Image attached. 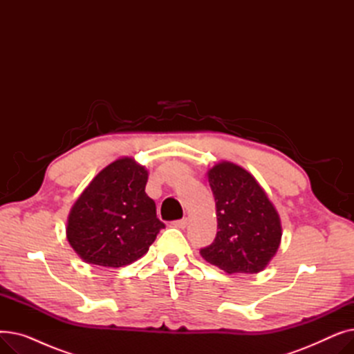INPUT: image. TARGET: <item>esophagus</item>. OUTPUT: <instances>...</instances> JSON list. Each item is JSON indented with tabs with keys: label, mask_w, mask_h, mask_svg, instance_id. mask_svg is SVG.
<instances>
[{
	"label": "esophagus",
	"mask_w": 354,
	"mask_h": 354,
	"mask_svg": "<svg viewBox=\"0 0 354 354\" xmlns=\"http://www.w3.org/2000/svg\"><path fill=\"white\" fill-rule=\"evenodd\" d=\"M172 225H174L175 228H180V230H183V228H187V225H188V219H187V218H182V219L174 221V222H172Z\"/></svg>",
	"instance_id": "esophagus-1"
}]
</instances>
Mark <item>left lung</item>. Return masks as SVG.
I'll return each mask as SVG.
<instances>
[{
  "label": "left lung",
  "instance_id": "8db88e82",
  "mask_svg": "<svg viewBox=\"0 0 354 354\" xmlns=\"http://www.w3.org/2000/svg\"><path fill=\"white\" fill-rule=\"evenodd\" d=\"M218 232L201 255L228 274L263 271L281 241V224L272 203L255 178L231 162L208 172Z\"/></svg>",
  "mask_w": 354,
  "mask_h": 354
}]
</instances>
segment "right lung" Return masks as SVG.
Here are the masks:
<instances>
[{"label":"right lung","instance_id":"right-lung-1","mask_svg":"<svg viewBox=\"0 0 354 354\" xmlns=\"http://www.w3.org/2000/svg\"><path fill=\"white\" fill-rule=\"evenodd\" d=\"M147 171L132 158L106 166L74 203L67 239L86 263L119 268L153 244L163 222L145 192Z\"/></svg>","mask_w":354,"mask_h":354}]
</instances>
